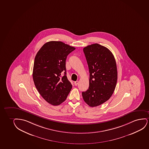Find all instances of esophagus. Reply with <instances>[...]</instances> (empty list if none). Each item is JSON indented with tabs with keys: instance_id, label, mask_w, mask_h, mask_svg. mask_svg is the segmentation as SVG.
Wrapping results in <instances>:
<instances>
[{
	"instance_id": "1",
	"label": "esophagus",
	"mask_w": 149,
	"mask_h": 149,
	"mask_svg": "<svg viewBox=\"0 0 149 149\" xmlns=\"http://www.w3.org/2000/svg\"><path fill=\"white\" fill-rule=\"evenodd\" d=\"M78 84H79V81H75L74 82V84L75 86H77Z\"/></svg>"
}]
</instances>
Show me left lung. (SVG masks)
I'll use <instances>...</instances> for the list:
<instances>
[{"label": "left lung", "instance_id": "obj_1", "mask_svg": "<svg viewBox=\"0 0 149 149\" xmlns=\"http://www.w3.org/2000/svg\"><path fill=\"white\" fill-rule=\"evenodd\" d=\"M90 72L89 88L82 92L84 100L90 107L100 105L109 99L117 81L116 63L109 49L98 44L83 49Z\"/></svg>", "mask_w": 149, "mask_h": 149}]
</instances>
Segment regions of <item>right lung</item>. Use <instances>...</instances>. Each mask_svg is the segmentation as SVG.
Masks as SVG:
<instances>
[{"mask_svg": "<svg viewBox=\"0 0 149 149\" xmlns=\"http://www.w3.org/2000/svg\"><path fill=\"white\" fill-rule=\"evenodd\" d=\"M75 49L62 42L49 41L44 44L35 56L34 84L44 99L52 105L64 102L72 89L66 77L65 61L68 55Z\"/></svg>", "mask_w": 149, "mask_h": 149, "instance_id": "1", "label": "right lung"}]
</instances>
